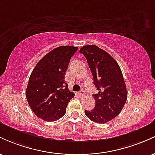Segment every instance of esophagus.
Returning a JSON list of instances; mask_svg holds the SVG:
<instances>
[{"mask_svg":"<svg viewBox=\"0 0 155 155\" xmlns=\"http://www.w3.org/2000/svg\"><path fill=\"white\" fill-rule=\"evenodd\" d=\"M79 96H81V97H82V96H84L85 95V92L84 91V90H81V91L79 92Z\"/></svg>","mask_w":155,"mask_h":155,"instance_id":"esophagus-1","label":"esophagus"}]
</instances>
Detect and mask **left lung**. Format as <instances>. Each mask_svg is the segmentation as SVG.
I'll return each mask as SVG.
<instances>
[{
  "instance_id": "left-lung-1",
  "label": "left lung",
  "mask_w": 155,
  "mask_h": 155,
  "mask_svg": "<svg viewBox=\"0 0 155 155\" xmlns=\"http://www.w3.org/2000/svg\"><path fill=\"white\" fill-rule=\"evenodd\" d=\"M79 53L86 58L98 91L93 95L95 108L85 110L84 113L92 122L106 123L120 113L127 101V92L122 71L116 60L97 46H84Z\"/></svg>"
}]
</instances>
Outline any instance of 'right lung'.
<instances>
[{
    "label": "right lung",
    "instance_id": "1",
    "mask_svg": "<svg viewBox=\"0 0 155 155\" xmlns=\"http://www.w3.org/2000/svg\"><path fill=\"white\" fill-rule=\"evenodd\" d=\"M78 47L61 46L47 53L32 71L26 97L32 111L44 121L54 122L63 117L75 94L69 91L65 75L69 62Z\"/></svg>",
    "mask_w": 155,
    "mask_h": 155
}]
</instances>
